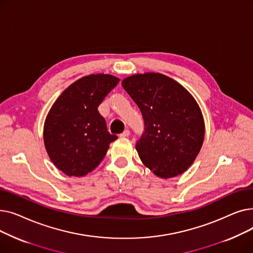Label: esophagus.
I'll list each match as a JSON object with an SVG mask.
<instances>
[{"label":"esophagus","mask_w":253,"mask_h":253,"mask_svg":"<svg viewBox=\"0 0 253 253\" xmlns=\"http://www.w3.org/2000/svg\"><path fill=\"white\" fill-rule=\"evenodd\" d=\"M129 135H130V131H129L128 129H126V130L123 132V133L120 134V136H121V137H128Z\"/></svg>","instance_id":"esophagus-1"}]
</instances>
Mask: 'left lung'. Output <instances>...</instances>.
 <instances>
[{
  "mask_svg": "<svg viewBox=\"0 0 253 253\" xmlns=\"http://www.w3.org/2000/svg\"><path fill=\"white\" fill-rule=\"evenodd\" d=\"M122 86L142 115L144 131L135 145L142 163L163 178L182 173L200 152L205 134L194 97L162 74L131 76Z\"/></svg>",
  "mask_w": 253,
  "mask_h": 253,
  "instance_id": "8db88e82",
  "label": "left lung"
}]
</instances>
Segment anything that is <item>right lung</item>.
I'll return each mask as SVG.
<instances>
[{"instance_id":"add662e5","label":"right lung","mask_w":253,"mask_h":253,"mask_svg":"<svg viewBox=\"0 0 253 253\" xmlns=\"http://www.w3.org/2000/svg\"><path fill=\"white\" fill-rule=\"evenodd\" d=\"M119 83L111 75H90L66 88L52 105L44 126L46 151L69 176H84L102 161L117 135L110 134L98 106Z\"/></svg>"}]
</instances>
